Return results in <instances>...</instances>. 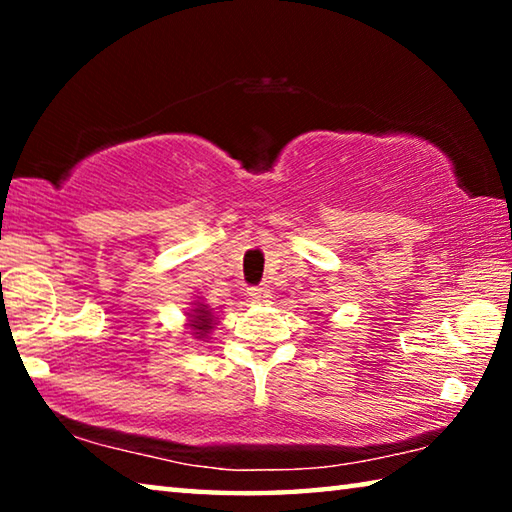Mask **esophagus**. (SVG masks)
<instances>
[{"mask_svg": "<svg viewBox=\"0 0 512 512\" xmlns=\"http://www.w3.org/2000/svg\"><path fill=\"white\" fill-rule=\"evenodd\" d=\"M248 293L255 302H266L268 298H271V287H268V284H259V287L248 289Z\"/></svg>", "mask_w": 512, "mask_h": 512, "instance_id": "obj_1", "label": "esophagus"}]
</instances>
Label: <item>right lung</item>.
I'll return each instance as SVG.
<instances>
[{
  "label": "right lung",
  "mask_w": 512,
  "mask_h": 512,
  "mask_svg": "<svg viewBox=\"0 0 512 512\" xmlns=\"http://www.w3.org/2000/svg\"><path fill=\"white\" fill-rule=\"evenodd\" d=\"M194 314H189V327L196 329L194 334H198V339H203V336L210 332L212 325H214V318H212V311L207 309V305H198L196 309H192Z\"/></svg>",
  "instance_id": "add662e5"
}]
</instances>
